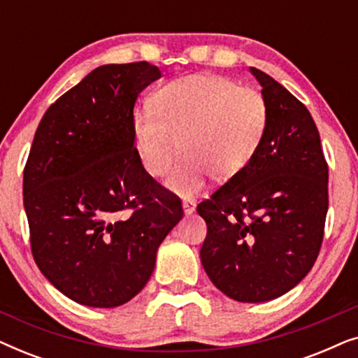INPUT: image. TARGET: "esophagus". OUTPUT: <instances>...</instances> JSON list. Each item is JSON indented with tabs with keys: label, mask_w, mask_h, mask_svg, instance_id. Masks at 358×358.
Returning <instances> with one entry per match:
<instances>
[{
	"label": "esophagus",
	"mask_w": 358,
	"mask_h": 358,
	"mask_svg": "<svg viewBox=\"0 0 358 358\" xmlns=\"http://www.w3.org/2000/svg\"><path fill=\"white\" fill-rule=\"evenodd\" d=\"M182 207H184L185 215H192L195 212V202H192V200H185V202L182 203Z\"/></svg>",
	"instance_id": "esophagus-1"
}]
</instances>
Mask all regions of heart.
<instances>
[{"instance_id": "b5f03b06", "label": "heart", "mask_w": 358, "mask_h": 358, "mask_svg": "<svg viewBox=\"0 0 358 358\" xmlns=\"http://www.w3.org/2000/svg\"><path fill=\"white\" fill-rule=\"evenodd\" d=\"M267 120L261 92L220 75H192L168 83L153 96L151 110L136 112L134 141L141 168L153 178L169 169L180 141L184 158L166 185L192 197L208 173L227 180L251 163Z\"/></svg>"}]
</instances>
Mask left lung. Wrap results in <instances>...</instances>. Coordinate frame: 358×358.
I'll use <instances>...</instances> for the list:
<instances>
[{
  "label": "left lung",
  "instance_id": "1",
  "mask_svg": "<svg viewBox=\"0 0 358 358\" xmlns=\"http://www.w3.org/2000/svg\"><path fill=\"white\" fill-rule=\"evenodd\" d=\"M268 120L241 173L197 205L207 223L200 261L224 295L243 303L282 296L320 254L327 205V163L315 120L290 91L251 66Z\"/></svg>",
  "mask_w": 358,
  "mask_h": 358
}]
</instances>
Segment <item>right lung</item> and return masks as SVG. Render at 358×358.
<instances>
[{"instance_id": "obj_1", "label": "right lung", "mask_w": 358, "mask_h": 358, "mask_svg": "<svg viewBox=\"0 0 358 358\" xmlns=\"http://www.w3.org/2000/svg\"><path fill=\"white\" fill-rule=\"evenodd\" d=\"M158 78L148 62L96 68L48 107L34 135L22 182L32 256L81 305L115 308L140 293L184 215L134 145L135 101Z\"/></svg>"}]
</instances>
